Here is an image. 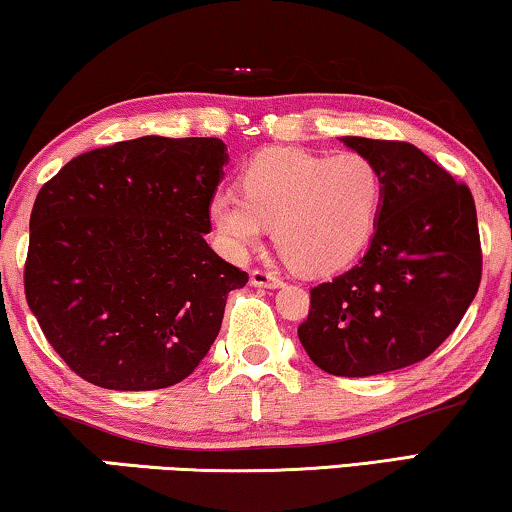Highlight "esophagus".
Returning <instances> with one entry per match:
<instances>
[{
  "mask_svg": "<svg viewBox=\"0 0 512 512\" xmlns=\"http://www.w3.org/2000/svg\"><path fill=\"white\" fill-rule=\"evenodd\" d=\"M250 283H253L255 287H278L280 283H283V278H280L276 271L253 269L250 271Z\"/></svg>",
  "mask_w": 512,
  "mask_h": 512,
  "instance_id": "esophagus-1",
  "label": "esophagus"
}]
</instances>
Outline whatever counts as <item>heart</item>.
<instances>
[{
  "label": "heart",
  "instance_id": "obj_1",
  "mask_svg": "<svg viewBox=\"0 0 512 512\" xmlns=\"http://www.w3.org/2000/svg\"><path fill=\"white\" fill-rule=\"evenodd\" d=\"M383 174L362 153L334 157L299 148H266L241 171V194L220 190L211 215L220 248L243 257L273 225V241L287 262L308 273L341 269L371 239Z\"/></svg>",
  "mask_w": 512,
  "mask_h": 512
}]
</instances>
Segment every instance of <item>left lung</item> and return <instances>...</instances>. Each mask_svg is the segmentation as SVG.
Instances as JSON below:
<instances>
[{
	"label": "left lung",
	"instance_id": "left-lung-1",
	"mask_svg": "<svg viewBox=\"0 0 512 512\" xmlns=\"http://www.w3.org/2000/svg\"><path fill=\"white\" fill-rule=\"evenodd\" d=\"M383 174L371 246L311 290L299 341L331 376L364 378L427 359L462 322L482 278L475 201L466 183L406 141L343 136Z\"/></svg>",
	"mask_w": 512,
	"mask_h": 512
}]
</instances>
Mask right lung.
<instances>
[{"label": "right lung", "mask_w": 512, "mask_h": 512, "mask_svg": "<svg viewBox=\"0 0 512 512\" xmlns=\"http://www.w3.org/2000/svg\"><path fill=\"white\" fill-rule=\"evenodd\" d=\"M225 143L141 136L64 164L37 194L25 297L76 376L162 390L197 369L248 273L208 246Z\"/></svg>", "instance_id": "add662e5"}]
</instances>
